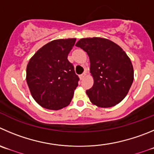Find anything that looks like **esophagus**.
<instances>
[{
  "mask_svg": "<svg viewBox=\"0 0 154 154\" xmlns=\"http://www.w3.org/2000/svg\"><path fill=\"white\" fill-rule=\"evenodd\" d=\"M86 75H87V73H86V72H84L82 74H80V80H84V77H86Z\"/></svg>",
  "mask_w": 154,
  "mask_h": 154,
  "instance_id": "esophagus-1",
  "label": "esophagus"
}]
</instances>
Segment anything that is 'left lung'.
<instances>
[{"mask_svg":"<svg viewBox=\"0 0 154 154\" xmlns=\"http://www.w3.org/2000/svg\"><path fill=\"white\" fill-rule=\"evenodd\" d=\"M76 46L87 53L93 85L87 90L90 102L109 108L127 96L134 80V68L125 51L107 38L93 37L79 40Z\"/></svg>","mask_w":154,"mask_h":154,"instance_id":"1","label":"left lung"}]
</instances>
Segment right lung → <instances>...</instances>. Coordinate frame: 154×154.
Instances as JSON below:
<instances>
[{"instance_id":"obj_1","label":"right lung","mask_w":154,"mask_h":154,"mask_svg":"<svg viewBox=\"0 0 154 154\" xmlns=\"http://www.w3.org/2000/svg\"><path fill=\"white\" fill-rule=\"evenodd\" d=\"M75 42L76 38L53 40L30 58L26 82L32 97L42 107L59 110L71 102L79 77L67 55Z\"/></svg>"}]
</instances>
